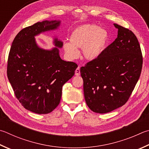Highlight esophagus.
<instances>
[{
	"instance_id": "esophagus-1",
	"label": "esophagus",
	"mask_w": 149,
	"mask_h": 149,
	"mask_svg": "<svg viewBox=\"0 0 149 149\" xmlns=\"http://www.w3.org/2000/svg\"><path fill=\"white\" fill-rule=\"evenodd\" d=\"M75 75H77V76H78V75H80V68L79 67H77L76 70H75Z\"/></svg>"
}]
</instances>
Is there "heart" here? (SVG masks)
<instances>
[{
  "instance_id": "heart-1",
  "label": "heart",
  "mask_w": 149,
  "mask_h": 149,
  "mask_svg": "<svg viewBox=\"0 0 149 149\" xmlns=\"http://www.w3.org/2000/svg\"><path fill=\"white\" fill-rule=\"evenodd\" d=\"M109 40L107 30L94 24H85L73 30L70 35V42H64L63 49L70 58L74 59L79 55L77 48H82L84 58L92 61L102 55Z\"/></svg>"
}]
</instances>
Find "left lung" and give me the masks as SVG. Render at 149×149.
Wrapping results in <instances>:
<instances>
[{"mask_svg":"<svg viewBox=\"0 0 149 149\" xmlns=\"http://www.w3.org/2000/svg\"><path fill=\"white\" fill-rule=\"evenodd\" d=\"M117 38L96 60L80 69L85 102L93 111L106 113L128 100L140 77L143 56L133 32L117 24Z\"/></svg>","mask_w":149,"mask_h":149,"instance_id":"8db88e82","label":"left lung"}]
</instances>
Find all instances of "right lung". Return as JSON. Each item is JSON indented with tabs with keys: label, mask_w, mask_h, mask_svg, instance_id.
<instances>
[{
	"label": "right lung",
	"mask_w": 149,
	"mask_h": 149,
	"mask_svg": "<svg viewBox=\"0 0 149 149\" xmlns=\"http://www.w3.org/2000/svg\"><path fill=\"white\" fill-rule=\"evenodd\" d=\"M60 21H44L21 30L12 44L7 75L16 98L30 111L47 114L58 106L64 83L75 74L77 64L61 59L63 42L54 39L55 47L44 49L35 36L57 29Z\"/></svg>",
	"instance_id": "1"
}]
</instances>
